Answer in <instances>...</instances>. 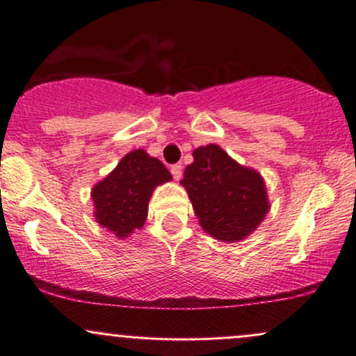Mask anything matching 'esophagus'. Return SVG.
Masks as SVG:
<instances>
[{
  "mask_svg": "<svg viewBox=\"0 0 356 356\" xmlns=\"http://www.w3.org/2000/svg\"><path fill=\"white\" fill-rule=\"evenodd\" d=\"M170 172H172V177L175 179V181H179V179L182 177V165L181 163H175L170 167Z\"/></svg>",
  "mask_w": 356,
  "mask_h": 356,
  "instance_id": "esophagus-1",
  "label": "esophagus"
}]
</instances>
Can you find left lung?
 <instances>
[{
	"mask_svg": "<svg viewBox=\"0 0 356 356\" xmlns=\"http://www.w3.org/2000/svg\"><path fill=\"white\" fill-rule=\"evenodd\" d=\"M193 158L181 184L203 231L224 243L248 238L270 208L264 177L217 145L196 148Z\"/></svg>",
	"mask_w": 356,
	"mask_h": 356,
	"instance_id": "1",
	"label": "left lung"
}]
</instances>
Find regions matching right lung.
<instances>
[{"instance_id": "obj_1", "label": "right lung", "mask_w": 356, "mask_h": 356, "mask_svg": "<svg viewBox=\"0 0 356 356\" xmlns=\"http://www.w3.org/2000/svg\"><path fill=\"white\" fill-rule=\"evenodd\" d=\"M170 172L145 149L127 153L103 181L92 188L95 217L117 238L141 229L148 217V203L156 186L168 182Z\"/></svg>"}]
</instances>
